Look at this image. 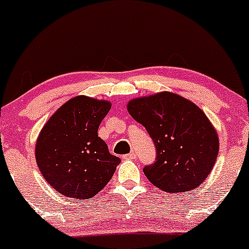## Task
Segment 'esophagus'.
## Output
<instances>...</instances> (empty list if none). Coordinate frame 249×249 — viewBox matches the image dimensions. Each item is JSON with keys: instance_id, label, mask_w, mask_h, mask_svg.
I'll return each mask as SVG.
<instances>
[{"instance_id": "esophagus-1", "label": "esophagus", "mask_w": 249, "mask_h": 249, "mask_svg": "<svg viewBox=\"0 0 249 249\" xmlns=\"http://www.w3.org/2000/svg\"><path fill=\"white\" fill-rule=\"evenodd\" d=\"M135 158H136L135 152H130V153H128V154H125V156H124V159H125V160H133V159H135Z\"/></svg>"}]
</instances>
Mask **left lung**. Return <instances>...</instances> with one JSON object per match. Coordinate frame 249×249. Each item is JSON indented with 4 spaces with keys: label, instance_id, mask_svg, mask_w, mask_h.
I'll return each instance as SVG.
<instances>
[{
    "label": "left lung",
    "instance_id": "1",
    "mask_svg": "<svg viewBox=\"0 0 249 249\" xmlns=\"http://www.w3.org/2000/svg\"><path fill=\"white\" fill-rule=\"evenodd\" d=\"M127 109L156 146V161L143 167L153 185L173 194L196 189L205 180L217 159L220 143L202 109L168 91L134 98Z\"/></svg>",
    "mask_w": 249,
    "mask_h": 249
}]
</instances>
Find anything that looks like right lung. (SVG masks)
Returning <instances> with one entry per match:
<instances>
[{"label":"right lung","instance_id":"1","mask_svg":"<svg viewBox=\"0 0 249 249\" xmlns=\"http://www.w3.org/2000/svg\"><path fill=\"white\" fill-rule=\"evenodd\" d=\"M108 101L77 96L55 111L36 143V160L45 180L70 198L97 195L113 177L121 159L109 153L97 134L110 110Z\"/></svg>","mask_w":249,"mask_h":249}]
</instances>
